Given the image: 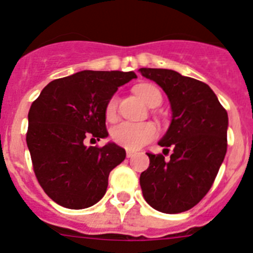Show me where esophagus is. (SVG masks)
<instances>
[{
	"label": "esophagus",
	"mask_w": 253,
	"mask_h": 253,
	"mask_svg": "<svg viewBox=\"0 0 253 253\" xmlns=\"http://www.w3.org/2000/svg\"><path fill=\"white\" fill-rule=\"evenodd\" d=\"M133 155H134V152H133V151H127V152H126V156H127V157H128V159H131V157H133Z\"/></svg>",
	"instance_id": "34e87169"
}]
</instances>
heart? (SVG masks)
I'll use <instances>...</instances> for the list:
<instances>
[{
	"mask_svg": "<svg viewBox=\"0 0 253 253\" xmlns=\"http://www.w3.org/2000/svg\"><path fill=\"white\" fill-rule=\"evenodd\" d=\"M134 92L140 96L141 100L151 107L156 97H161V93L155 86L148 84H138L134 87ZM117 97L113 96L106 106V116L108 120L116 117L117 110ZM112 138L117 145L127 150H138L146 143L151 142L157 136V129L151 124H132V122H121L112 128Z\"/></svg>",
	"mask_w": 253,
	"mask_h": 253,
	"instance_id": "heart-1",
	"label": "heart"
}]
</instances>
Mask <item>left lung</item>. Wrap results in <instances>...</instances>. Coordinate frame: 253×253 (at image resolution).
Returning a JSON list of instances; mask_svg holds the SVG:
<instances>
[{
	"label": "left lung",
	"mask_w": 253,
	"mask_h": 253,
	"mask_svg": "<svg viewBox=\"0 0 253 253\" xmlns=\"http://www.w3.org/2000/svg\"><path fill=\"white\" fill-rule=\"evenodd\" d=\"M140 71L169 97L171 124L159 145L173 148L169 161L147 153L150 166L140 177L143 197L157 211L180 213L201 201L218 173L227 151L228 116L209 84L167 68Z\"/></svg>",
	"instance_id": "obj_1"
}]
</instances>
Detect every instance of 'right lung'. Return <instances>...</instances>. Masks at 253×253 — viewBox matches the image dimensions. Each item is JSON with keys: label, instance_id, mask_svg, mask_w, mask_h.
<instances>
[{"label": "right lung", "instance_id": "right-lung-1", "mask_svg": "<svg viewBox=\"0 0 253 253\" xmlns=\"http://www.w3.org/2000/svg\"><path fill=\"white\" fill-rule=\"evenodd\" d=\"M133 71H89L53 80L28 112L26 136L34 171L51 200L66 209L93 206L105 196L108 174L126 157L115 142L87 147L106 131V106Z\"/></svg>", "mask_w": 253, "mask_h": 253}]
</instances>
